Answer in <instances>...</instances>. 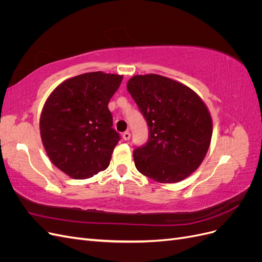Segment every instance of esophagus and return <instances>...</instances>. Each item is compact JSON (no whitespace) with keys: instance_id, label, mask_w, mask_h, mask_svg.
<instances>
[{"instance_id":"34e87169","label":"esophagus","mask_w":262,"mask_h":262,"mask_svg":"<svg viewBox=\"0 0 262 262\" xmlns=\"http://www.w3.org/2000/svg\"><path fill=\"white\" fill-rule=\"evenodd\" d=\"M130 138H131V133H130L129 131H125V132H123V134H122V139H123L124 141H129V140H130Z\"/></svg>"}]
</instances>
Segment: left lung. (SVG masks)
<instances>
[{"mask_svg":"<svg viewBox=\"0 0 262 262\" xmlns=\"http://www.w3.org/2000/svg\"><path fill=\"white\" fill-rule=\"evenodd\" d=\"M148 125V141L133 152L137 169L162 184L184 180L199 167L212 138V119L188 86L157 74L126 84Z\"/></svg>","mask_w":262,"mask_h":262,"instance_id":"left-lung-1","label":"left lung"}]
</instances>
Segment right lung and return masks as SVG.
<instances>
[{"label":"right lung","instance_id":"right-lung-1","mask_svg":"<svg viewBox=\"0 0 262 262\" xmlns=\"http://www.w3.org/2000/svg\"><path fill=\"white\" fill-rule=\"evenodd\" d=\"M122 75L90 72L61 83L40 116L42 144L54 166L74 179L105 170L120 136L113 129L109 100Z\"/></svg>","mask_w":262,"mask_h":262}]
</instances>
